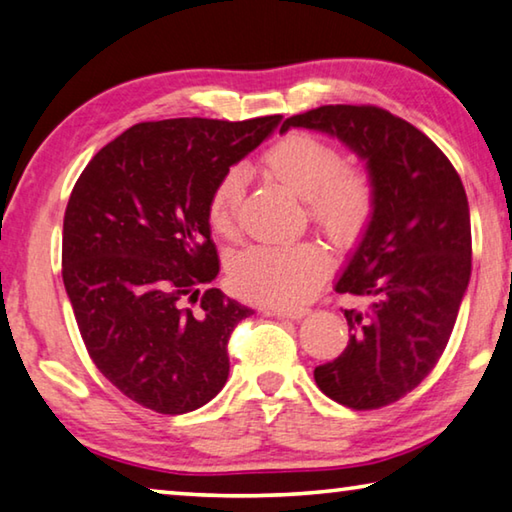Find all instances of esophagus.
I'll return each instance as SVG.
<instances>
[{"label":"esophagus","instance_id":"obj_1","mask_svg":"<svg viewBox=\"0 0 512 512\" xmlns=\"http://www.w3.org/2000/svg\"><path fill=\"white\" fill-rule=\"evenodd\" d=\"M310 312L307 310V307H269V314H273V316H278V319H291V321H298V319H303V316Z\"/></svg>","mask_w":512,"mask_h":512}]
</instances>
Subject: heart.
<instances>
[{"label":"heart","instance_id":"obj_1","mask_svg":"<svg viewBox=\"0 0 512 512\" xmlns=\"http://www.w3.org/2000/svg\"><path fill=\"white\" fill-rule=\"evenodd\" d=\"M266 180L303 198L305 214L337 241H353L369 225L376 207V186L362 166L342 164V154L321 136L291 132L275 139L257 159ZM243 182L227 170L207 200V218L216 234L237 232ZM330 271L326 248L316 241L285 248L255 246L234 257L230 282L237 294L259 303L296 307L310 298Z\"/></svg>","mask_w":512,"mask_h":512}]
</instances>
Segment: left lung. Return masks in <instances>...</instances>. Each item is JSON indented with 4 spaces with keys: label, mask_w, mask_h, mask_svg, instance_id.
<instances>
[{
    "label": "left lung",
    "mask_w": 512,
    "mask_h": 512,
    "mask_svg": "<svg viewBox=\"0 0 512 512\" xmlns=\"http://www.w3.org/2000/svg\"><path fill=\"white\" fill-rule=\"evenodd\" d=\"M289 127L328 132L367 159L376 207L335 287L364 307L344 310L351 337L314 380L346 408H383L435 369L456 326L472 275L465 186L424 132L373 104H328L280 132Z\"/></svg>",
    "instance_id": "obj_1"
}]
</instances>
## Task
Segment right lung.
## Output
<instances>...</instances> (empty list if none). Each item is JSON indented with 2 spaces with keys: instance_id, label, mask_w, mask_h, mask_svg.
Wrapping results in <instances>:
<instances>
[{
  "instance_id": "add662e5",
  "label": "right lung",
  "mask_w": 512,
  "mask_h": 512,
  "mask_svg": "<svg viewBox=\"0 0 512 512\" xmlns=\"http://www.w3.org/2000/svg\"><path fill=\"white\" fill-rule=\"evenodd\" d=\"M280 120L139 123L88 161L70 193L61 264L81 339L143 408L184 415L225 385L227 342L253 310L221 289L200 294L218 275L207 200Z\"/></svg>"
}]
</instances>
